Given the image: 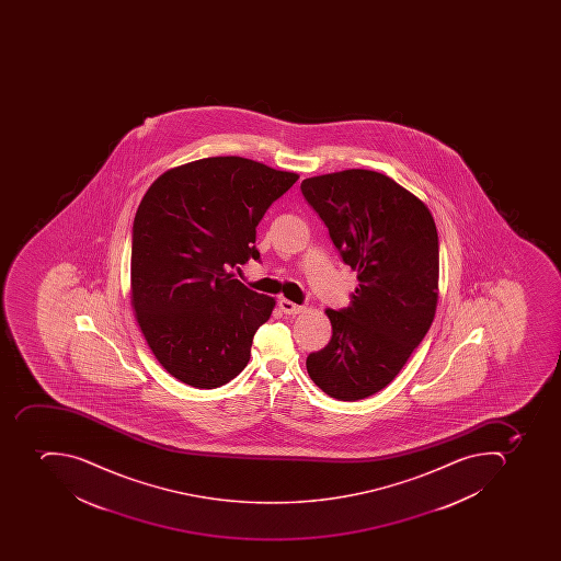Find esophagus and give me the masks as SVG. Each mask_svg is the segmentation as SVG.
Instances as JSON below:
<instances>
[{
	"label": "esophagus",
	"mask_w": 561,
	"mask_h": 561,
	"mask_svg": "<svg viewBox=\"0 0 561 561\" xmlns=\"http://www.w3.org/2000/svg\"><path fill=\"white\" fill-rule=\"evenodd\" d=\"M278 309L283 310L284 313H300L304 312L305 307L304 305H296L293 304V301L286 300V298H280L278 300Z\"/></svg>",
	"instance_id": "obj_1"
}]
</instances>
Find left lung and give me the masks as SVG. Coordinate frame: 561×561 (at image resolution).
I'll list each match as a JSON object with an SVG mask.
<instances>
[{
	"label": "left lung",
	"mask_w": 561,
	"mask_h": 561,
	"mask_svg": "<svg viewBox=\"0 0 561 561\" xmlns=\"http://www.w3.org/2000/svg\"><path fill=\"white\" fill-rule=\"evenodd\" d=\"M359 286L345 309H328L327 347L307 357L316 386L342 402L376 394L423 342L438 298V234L428 207L393 179L345 170L301 182Z\"/></svg>",
	"instance_id": "1"
}]
</instances>
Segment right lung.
<instances>
[{
  "label": "right lung",
  "instance_id": "add662e5",
  "mask_svg": "<svg viewBox=\"0 0 561 561\" xmlns=\"http://www.w3.org/2000/svg\"><path fill=\"white\" fill-rule=\"evenodd\" d=\"M296 181V173L219 156L168 170L141 199L131 305L156 359L184 385L219 388L248 366L275 300L234 272L260 260L257 225Z\"/></svg>",
  "mask_w": 561,
  "mask_h": 561
}]
</instances>
